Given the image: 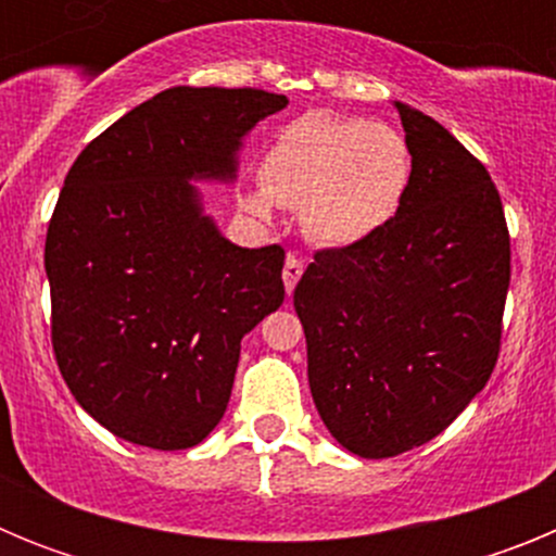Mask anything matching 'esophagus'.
I'll return each instance as SVG.
<instances>
[{"label":"esophagus","mask_w":556,"mask_h":556,"mask_svg":"<svg viewBox=\"0 0 556 556\" xmlns=\"http://www.w3.org/2000/svg\"><path fill=\"white\" fill-rule=\"evenodd\" d=\"M303 275V262L301 258H294V255H289L287 264H283V287H287V294L294 292V287H298V281H301Z\"/></svg>","instance_id":"1"}]
</instances>
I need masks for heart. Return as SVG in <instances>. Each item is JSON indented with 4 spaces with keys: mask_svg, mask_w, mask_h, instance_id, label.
I'll use <instances>...</instances> for the list:
<instances>
[{
    "mask_svg": "<svg viewBox=\"0 0 556 556\" xmlns=\"http://www.w3.org/2000/svg\"><path fill=\"white\" fill-rule=\"evenodd\" d=\"M262 189L244 208L267 219L298 208L301 230L320 248H353L397 214L412 180V152L390 125L308 111L278 130L258 166Z\"/></svg>",
    "mask_w": 556,
    "mask_h": 556,
    "instance_id": "b5f03b06",
    "label": "heart"
}]
</instances>
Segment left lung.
<instances>
[{"mask_svg":"<svg viewBox=\"0 0 556 556\" xmlns=\"http://www.w3.org/2000/svg\"><path fill=\"white\" fill-rule=\"evenodd\" d=\"M395 108L412 152L404 203L365 242L320 250L294 287L314 406L365 459L429 443L484 390L509 289L488 169L440 122Z\"/></svg>","mask_w":556,"mask_h":556,"instance_id":"1","label":"left lung"}]
</instances>
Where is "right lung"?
I'll use <instances>...</instances> for the list:
<instances>
[{"instance_id":"obj_1","label":"right lung","mask_w":556,"mask_h":556,"mask_svg":"<svg viewBox=\"0 0 556 556\" xmlns=\"http://www.w3.org/2000/svg\"><path fill=\"white\" fill-rule=\"evenodd\" d=\"M287 105L262 88H166L63 180L43 250L52 348L77 404L127 443H203L242 337L283 303V250L228 242L198 184L236 180L244 136Z\"/></svg>"}]
</instances>
